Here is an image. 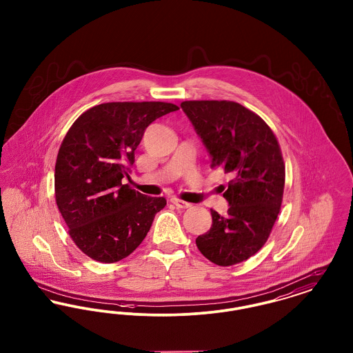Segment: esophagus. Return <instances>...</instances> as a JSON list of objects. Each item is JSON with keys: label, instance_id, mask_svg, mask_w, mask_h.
I'll return each instance as SVG.
<instances>
[{"label": "esophagus", "instance_id": "34e87169", "mask_svg": "<svg viewBox=\"0 0 353 353\" xmlns=\"http://www.w3.org/2000/svg\"><path fill=\"white\" fill-rule=\"evenodd\" d=\"M170 201H172V203H173L177 209H188V208L192 206V203L183 201V200H179V199H172Z\"/></svg>", "mask_w": 353, "mask_h": 353}]
</instances>
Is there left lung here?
Instances as JSON below:
<instances>
[{"label": "left lung", "instance_id": "1", "mask_svg": "<svg viewBox=\"0 0 353 353\" xmlns=\"http://www.w3.org/2000/svg\"><path fill=\"white\" fill-rule=\"evenodd\" d=\"M186 117L212 156V168L232 176L223 197L226 216L213 209L209 232L196 245L219 266H233L259 252L278 219L285 190V161L266 121L232 101H186Z\"/></svg>", "mask_w": 353, "mask_h": 353}]
</instances>
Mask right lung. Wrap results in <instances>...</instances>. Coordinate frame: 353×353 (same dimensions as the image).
<instances>
[{
	"instance_id": "right-lung-1",
	"label": "right lung",
	"mask_w": 353,
	"mask_h": 353,
	"mask_svg": "<svg viewBox=\"0 0 353 353\" xmlns=\"http://www.w3.org/2000/svg\"><path fill=\"white\" fill-rule=\"evenodd\" d=\"M177 110L165 101H111L88 108L70 127L55 163V201L71 239L91 259L114 263L128 256L167 205L121 179L145 128Z\"/></svg>"
}]
</instances>
